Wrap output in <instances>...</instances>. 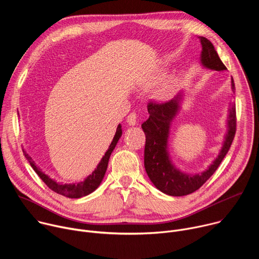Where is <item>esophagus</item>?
<instances>
[{"label": "esophagus", "instance_id": "obj_1", "mask_svg": "<svg viewBox=\"0 0 259 259\" xmlns=\"http://www.w3.org/2000/svg\"><path fill=\"white\" fill-rule=\"evenodd\" d=\"M127 123L130 125V126H134L137 124V115L135 113H131L128 115L127 117Z\"/></svg>", "mask_w": 259, "mask_h": 259}]
</instances>
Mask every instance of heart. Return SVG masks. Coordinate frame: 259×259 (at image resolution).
Returning a JSON list of instances; mask_svg holds the SVG:
<instances>
[{
	"label": "heart",
	"instance_id": "b5f03b06",
	"mask_svg": "<svg viewBox=\"0 0 259 259\" xmlns=\"http://www.w3.org/2000/svg\"><path fill=\"white\" fill-rule=\"evenodd\" d=\"M152 85H153V82H150V83H146V84L144 85V87H145V88H147V87H150V86H152ZM168 93H169V89L167 88V89H165V90H164L163 95H165V96H166V95H168Z\"/></svg>",
	"mask_w": 259,
	"mask_h": 259
}]
</instances>
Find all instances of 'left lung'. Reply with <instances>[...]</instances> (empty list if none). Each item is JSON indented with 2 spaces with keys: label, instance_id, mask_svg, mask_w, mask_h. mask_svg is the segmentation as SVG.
Wrapping results in <instances>:
<instances>
[{
  "label": "left lung",
  "instance_id": "8db88e82",
  "mask_svg": "<svg viewBox=\"0 0 259 259\" xmlns=\"http://www.w3.org/2000/svg\"><path fill=\"white\" fill-rule=\"evenodd\" d=\"M200 40L202 44L201 61L203 65L214 70H226L227 66L220 60L213 44L204 36H200ZM232 90L235 93L236 89L233 78ZM179 96L180 95L175 99L161 103L150 101L147 103L150 118L141 125V128L145 133V171L158 190L174 197L187 196L196 192L213 175L230 150L236 135L237 126L236 105L233 104L230 108L228 121L229 131L223 149L215 161L201 174L191 175L180 172L171 164L167 152L170 124L177 114L179 107L178 101L180 99Z\"/></svg>",
  "mask_w": 259,
  "mask_h": 259
}]
</instances>
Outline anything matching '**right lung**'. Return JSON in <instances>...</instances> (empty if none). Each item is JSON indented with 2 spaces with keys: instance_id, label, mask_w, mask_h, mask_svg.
Segmentation results:
<instances>
[{
  "instance_id": "1",
  "label": "right lung",
  "mask_w": 259,
  "mask_h": 259,
  "mask_svg": "<svg viewBox=\"0 0 259 259\" xmlns=\"http://www.w3.org/2000/svg\"><path fill=\"white\" fill-rule=\"evenodd\" d=\"M121 135H122V126L119 125L118 128H117V131H116V134L114 136V139H113L112 143H110L108 150L106 151V153L102 157V159L99 162V164L96 167V169L84 181L79 182V183H72V184L58 183V182L54 181L53 179H51L44 172H42L39 167H36L34 162L31 160V158L25 152H24V156L28 160L30 166L35 171V173L39 175V177L46 183V186L51 191H53V192H55V193H57L59 195H62L64 197H67V198L78 199V198H82L84 196H87V195L91 194L92 192H94L99 187V184L102 181L103 176L105 174L110 154L113 153V151H114V149L116 147V145H117Z\"/></svg>"
}]
</instances>
